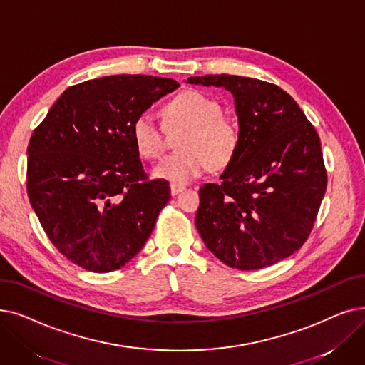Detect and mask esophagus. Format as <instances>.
<instances>
[{"mask_svg": "<svg viewBox=\"0 0 365 365\" xmlns=\"http://www.w3.org/2000/svg\"><path fill=\"white\" fill-rule=\"evenodd\" d=\"M170 191H171V195H178V194H180L182 191H185V186L171 183V185H170Z\"/></svg>", "mask_w": 365, "mask_h": 365, "instance_id": "1", "label": "esophagus"}]
</instances>
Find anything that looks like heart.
<instances>
[{
	"label": "heart",
	"mask_w": 365,
	"mask_h": 365,
	"mask_svg": "<svg viewBox=\"0 0 365 365\" xmlns=\"http://www.w3.org/2000/svg\"><path fill=\"white\" fill-rule=\"evenodd\" d=\"M170 112L192 125L182 149L163 158L153 168V176L174 185H186L213 167H225L239 148V130L222 118V106L207 95L187 89L170 103ZM131 134L141 156L155 160L164 150V134L150 110L141 112L133 122Z\"/></svg>",
	"instance_id": "b5f03b06"
}]
</instances>
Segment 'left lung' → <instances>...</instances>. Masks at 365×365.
<instances>
[{"mask_svg":"<svg viewBox=\"0 0 365 365\" xmlns=\"http://www.w3.org/2000/svg\"><path fill=\"white\" fill-rule=\"evenodd\" d=\"M187 83L225 88L239 118V148L220 183L200 189L195 225L216 258L259 270L304 245L327 189L321 140L303 110L277 85L207 74Z\"/></svg>","mask_w":365,"mask_h":365,"instance_id":"1","label":"left lung"}]
</instances>
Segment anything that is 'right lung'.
<instances>
[{"mask_svg":"<svg viewBox=\"0 0 365 365\" xmlns=\"http://www.w3.org/2000/svg\"><path fill=\"white\" fill-rule=\"evenodd\" d=\"M180 85L118 74L70 86L28 145L26 191L49 240L93 273L128 264L170 200L167 180L149 179L134 145V119Z\"/></svg>","mask_w":365,"mask_h":365,"instance_id":"1","label":"right lung"}]
</instances>
